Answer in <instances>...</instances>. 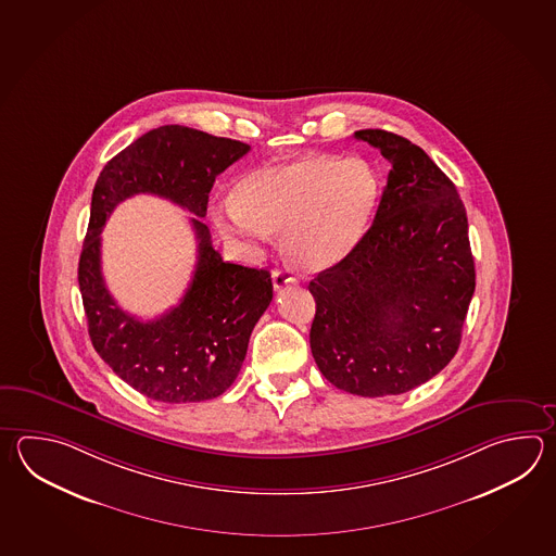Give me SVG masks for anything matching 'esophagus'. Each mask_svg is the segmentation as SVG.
I'll return each mask as SVG.
<instances>
[{"instance_id": "esophagus-1", "label": "esophagus", "mask_w": 556, "mask_h": 556, "mask_svg": "<svg viewBox=\"0 0 556 556\" xmlns=\"http://www.w3.org/2000/svg\"><path fill=\"white\" fill-rule=\"evenodd\" d=\"M271 279L275 291H281V289H285L287 285H291L295 281V279L291 277V273L287 271V269H275V271H273Z\"/></svg>"}]
</instances>
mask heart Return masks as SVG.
I'll return each instance as SVG.
<instances>
[{"label":"heart","instance_id":"b5f03b06","mask_svg":"<svg viewBox=\"0 0 556 556\" xmlns=\"http://www.w3.org/2000/svg\"><path fill=\"white\" fill-rule=\"evenodd\" d=\"M378 202V178L364 160L334 156L263 166L241 178L233 204L214 214L219 233L260 253L267 233L303 271H325L346 260L363 239Z\"/></svg>","mask_w":556,"mask_h":556}]
</instances>
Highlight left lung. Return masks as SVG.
<instances>
[{"label": "left lung", "instance_id": "8db88e82", "mask_svg": "<svg viewBox=\"0 0 556 556\" xmlns=\"http://www.w3.org/2000/svg\"><path fill=\"white\" fill-rule=\"evenodd\" d=\"M354 138L378 148L392 170L358 245L308 283L317 303L311 351L330 384L392 396L454 358L476 265L464 202L435 162L394 132L368 128Z\"/></svg>", "mask_w": 556, "mask_h": 556}]
</instances>
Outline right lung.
Wrapping results in <instances>:
<instances>
[{"mask_svg": "<svg viewBox=\"0 0 556 556\" xmlns=\"http://www.w3.org/2000/svg\"><path fill=\"white\" fill-rule=\"evenodd\" d=\"M250 152L231 138L188 126L150 130L106 162L94 184L91 219L79 260V287L94 351L140 394L188 404L222 396L238 378L251 330L273 299L271 273L227 263L200 217L217 174ZM137 192H154L188 208L199 263L181 303L152 321L115 305L101 279L100 231L113 207Z\"/></svg>", "mask_w": 556, "mask_h": 556, "instance_id": "right-lung-1", "label": "right lung"}]
</instances>
